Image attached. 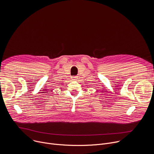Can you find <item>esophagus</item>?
I'll use <instances>...</instances> for the list:
<instances>
[{"label":"esophagus","mask_w":154,"mask_h":154,"mask_svg":"<svg viewBox=\"0 0 154 154\" xmlns=\"http://www.w3.org/2000/svg\"><path fill=\"white\" fill-rule=\"evenodd\" d=\"M71 78H72V80H77V76H72Z\"/></svg>","instance_id":"obj_1"}]
</instances>
